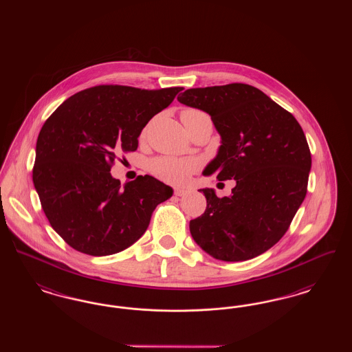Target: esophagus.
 I'll return each mask as SVG.
<instances>
[{"instance_id":"34e87169","label":"esophagus","mask_w":352,"mask_h":352,"mask_svg":"<svg viewBox=\"0 0 352 352\" xmlns=\"http://www.w3.org/2000/svg\"><path fill=\"white\" fill-rule=\"evenodd\" d=\"M188 192V190H186V188H175L174 190V194L177 195V197H184Z\"/></svg>"}]
</instances>
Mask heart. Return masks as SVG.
Instances as JSON below:
<instances>
[{
  "label": "heart",
  "mask_w": 352,
  "mask_h": 352,
  "mask_svg": "<svg viewBox=\"0 0 352 352\" xmlns=\"http://www.w3.org/2000/svg\"><path fill=\"white\" fill-rule=\"evenodd\" d=\"M203 112L198 109H184L181 113V118L199 116ZM199 168V161L195 158H177V157H157L151 160L148 168L157 178L173 184H184L188 181L192 173Z\"/></svg>",
  "instance_id": "1"
}]
</instances>
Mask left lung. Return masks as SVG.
<instances>
[{"label":"left lung","mask_w":352,"mask_h":352,"mask_svg":"<svg viewBox=\"0 0 352 352\" xmlns=\"http://www.w3.org/2000/svg\"><path fill=\"white\" fill-rule=\"evenodd\" d=\"M207 112L221 145L203 175L234 179L231 197L201 188L204 214L190 220L201 250L223 261H245L272 248L306 197L311 154L294 116L263 91L232 83L190 88L178 96Z\"/></svg>","instance_id":"1"}]
</instances>
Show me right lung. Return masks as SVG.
I'll return each instance as SVG.
<instances>
[{"label": "right lung", "mask_w": 352, "mask_h": 352, "mask_svg": "<svg viewBox=\"0 0 352 352\" xmlns=\"http://www.w3.org/2000/svg\"><path fill=\"white\" fill-rule=\"evenodd\" d=\"M182 89L96 85L68 98L46 120L36 140L34 187L51 227L69 247L108 256L145 234L173 188L151 175L121 186L109 171L120 151L137 149L149 120Z\"/></svg>", "instance_id": "add662e5"}]
</instances>
